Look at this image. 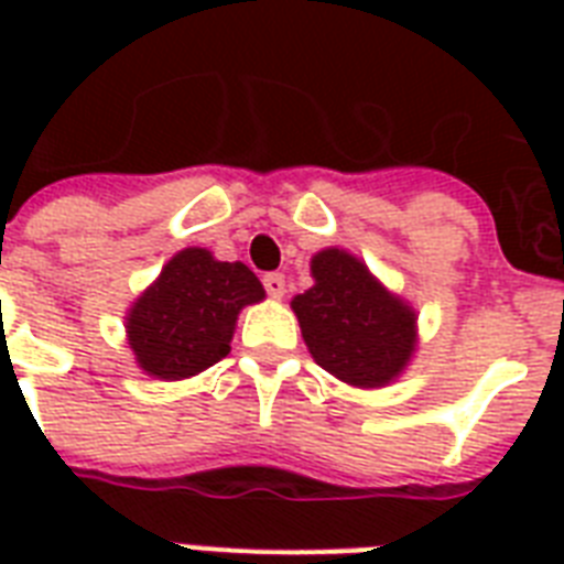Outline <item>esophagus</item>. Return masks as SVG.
<instances>
[{"label": "esophagus", "mask_w": 564, "mask_h": 564, "mask_svg": "<svg viewBox=\"0 0 564 564\" xmlns=\"http://www.w3.org/2000/svg\"><path fill=\"white\" fill-rule=\"evenodd\" d=\"M263 286L269 292V299H283V292H286V281H283L281 272L263 274Z\"/></svg>", "instance_id": "esophagus-1"}]
</instances>
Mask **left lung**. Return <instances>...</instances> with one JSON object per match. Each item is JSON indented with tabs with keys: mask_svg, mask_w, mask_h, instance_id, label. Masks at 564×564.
<instances>
[{
	"mask_svg": "<svg viewBox=\"0 0 564 564\" xmlns=\"http://www.w3.org/2000/svg\"><path fill=\"white\" fill-rule=\"evenodd\" d=\"M310 269L316 283L295 295L292 310L313 360L362 389L401 375L415 348V313L339 248L318 251Z\"/></svg>",
	"mask_w": 564,
	"mask_h": 564,
	"instance_id": "8db88e82",
	"label": "left lung"
}]
</instances>
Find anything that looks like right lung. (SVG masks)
I'll return each instance as SVG.
<instances>
[{
	"label": "right lung",
	"mask_w": 564,
	"mask_h": 564,
	"mask_svg": "<svg viewBox=\"0 0 564 564\" xmlns=\"http://www.w3.org/2000/svg\"><path fill=\"white\" fill-rule=\"evenodd\" d=\"M263 295V283L248 265L184 248L128 313V345L149 375L193 377L230 351L239 310Z\"/></svg>",
	"instance_id": "1"
}]
</instances>
